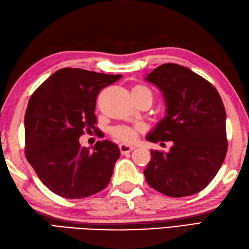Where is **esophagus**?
<instances>
[{"instance_id": "obj_1", "label": "esophagus", "mask_w": 249, "mask_h": 249, "mask_svg": "<svg viewBox=\"0 0 249 249\" xmlns=\"http://www.w3.org/2000/svg\"><path fill=\"white\" fill-rule=\"evenodd\" d=\"M119 149H120L121 154H126V153L132 152V151L134 150V147H132V145H129V144L121 143V144L119 145Z\"/></svg>"}]
</instances>
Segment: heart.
Instances as JSON below:
<instances>
[{
	"mask_svg": "<svg viewBox=\"0 0 249 249\" xmlns=\"http://www.w3.org/2000/svg\"><path fill=\"white\" fill-rule=\"evenodd\" d=\"M132 92H136L139 94H148L152 97L151 90L147 87H143V86H135L133 88ZM136 131L137 130L135 128H131V126L118 125V126H115V128L112 130V135L120 142H132L136 138Z\"/></svg>",
	"mask_w": 249,
	"mask_h": 249,
	"instance_id": "1",
	"label": "heart"
}]
</instances>
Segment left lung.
Wrapping results in <instances>:
<instances>
[{
    "mask_svg": "<svg viewBox=\"0 0 249 249\" xmlns=\"http://www.w3.org/2000/svg\"><path fill=\"white\" fill-rule=\"evenodd\" d=\"M144 79L160 89L166 102V116L147 139L173 142L167 153L150 151L145 180L168 196L196 195L213 179L227 153L221 96L206 79L178 64H162Z\"/></svg>",
    "mask_w": 249,
    "mask_h": 249,
    "instance_id": "8db88e82",
    "label": "left lung"
}]
</instances>
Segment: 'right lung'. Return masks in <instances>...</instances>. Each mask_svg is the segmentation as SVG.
I'll use <instances>...</instances> for the list:
<instances>
[{
	"label": "right lung",
	"instance_id": "1",
	"mask_svg": "<svg viewBox=\"0 0 249 249\" xmlns=\"http://www.w3.org/2000/svg\"><path fill=\"white\" fill-rule=\"evenodd\" d=\"M121 75L81 69L57 71L35 90L24 119L25 156L48 189L65 198H82L110 183L120 156L117 144L97 142L81 147L84 131L96 128V98Z\"/></svg>",
	"mask_w": 249,
	"mask_h": 249
}]
</instances>
